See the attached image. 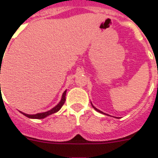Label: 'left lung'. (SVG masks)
<instances>
[{
    "instance_id": "obj_1",
    "label": "left lung",
    "mask_w": 158,
    "mask_h": 158,
    "mask_svg": "<svg viewBox=\"0 0 158 158\" xmlns=\"http://www.w3.org/2000/svg\"><path fill=\"white\" fill-rule=\"evenodd\" d=\"M91 104H92V103H91ZM92 106H93V107H94V109H95V110H97V111H98V112H100V113H102V114H104V113L102 112V111H101V110H98V108H96V107H95V106H94L93 105V104H92Z\"/></svg>"
}]
</instances>
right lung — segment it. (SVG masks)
<instances>
[{"mask_svg":"<svg viewBox=\"0 0 158 158\" xmlns=\"http://www.w3.org/2000/svg\"><path fill=\"white\" fill-rule=\"evenodd\" d=\"M1 87V84H0ZM65 94H66V90L63 93L61 97V99L60 101L59 102V103L57 104L56 106H54L53 108H52L51 110H48V111H45V112H42V113H37V114H34V115H29V114H26V113H23L22 111H19L21 112L23 115H24L25 116H27L28 118H31V119H44L45 117L48 116V115H52V114H54V113L57 112L58 110L61 108V106L64 105V102H65Z\"/></svg>","mask_w":158,"mask_h":158,"instance_id":"1","label":"right lung"}]
</instances>
